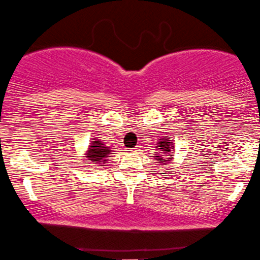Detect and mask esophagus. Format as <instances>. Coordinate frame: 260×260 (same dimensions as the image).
I'll list each match as a JSON object with an SVG mask.
<instances>
[{
    "instance_id": "obj_1",
    "label": "esophagus",
    "mask_w": 260,
    "mask_h": 260,
    "mask_svg": "<svg viewBox=\"0 0 260 260\" xmlns=\"http://www.w3.org/2000/svg\"><path fill=\"white\" fill-rule=\"evenodd\" d=\"M140 148H141V147H140V146H136V147L133 148V150H131V151H133L134 153H136V152H138V151H140Z\"/></svg>"
}]
</instances>
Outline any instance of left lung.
Returning <instances> with one entry per match:
<instances>
[{
    "mask_svg": "<svg viewBox=\"0 0 260 260\" xmlns=\"http://www.w3.org/2000/svg\"><path fill=\"white\" fill-rule=\"evenodd\" d=\"M167 141H168V140L166 139L165 141L158 142V145H159V147H161L162 151H166V152H169V154H171V156H172V154H173V153H172L171 150H169V148H171V147H169V145H171V142H167ZM156 157H157V159H162L161 156H156ZM171 159H172V157H168V158H165V161H162V162L171 161Z\"/></svg>",
    "mask_w": 260,
    "mask_h": 260,
    "instance_id": "left-lung-1",
    "label": "left lung"
}]
</instances>
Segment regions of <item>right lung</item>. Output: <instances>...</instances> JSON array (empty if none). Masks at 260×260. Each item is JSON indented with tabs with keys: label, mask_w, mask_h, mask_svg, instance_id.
Wrapping results in <instances>:
<instances>
[{
	"label": "right lung",
	"mask_w": 260,
	"mask_h": 260,
	"mask_svg": "<svg viewBox=\"0 0 260 260\" xmlns=\"http://www.w3.org/2000/svg\"><path fill=\"white\" fill-rule=\"evenodd\" d=\"M110 150L108 147H104L103 142L99 141H93L91 147H89V153L88 158L89 161L95 162V163H104L107 157H109Z\"/></svg>",
	"instance_id": "add662e5"
}]
</instances>
